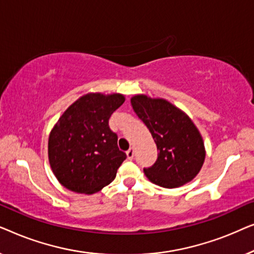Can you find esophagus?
<instances>
[{"label": "esophagus", "instance_id": "34e87169", "mask_svg": "<svg viewBox=\"0 0 254 254\" xmlns=\"http://www.w3.org/2000/svg\"><path fill=\"white\" fill-rule=\"evenodd\" d=\"M127 157H128V159H133V157H134V148H129L127 150Z\"/></svg>", "mask_w": 254, "mask_h": 254}]
</instances>
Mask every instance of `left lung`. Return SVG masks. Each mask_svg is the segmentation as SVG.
Returning a JSON list of instances; mask_svg holds the SVG:
<instances>
[{
  "instance_id": "8db88e82",
  "label": "left lung",
  "mask_w": 254,
  "mask_h": 254,
  "mask_svg": "<svg viewBox=\"0 0 254 254\" xmlns=\"http://www.w3.org/2000/svg\"><path fill=\"white\" fill-rule=\"evenodd\" d=\"M130 103L157 145L155 164L143 169L147 178L165 189H176L195 178L206 150L202 136L190 117L163 98L136 95Z\"/></svg>"
}]
</instances>
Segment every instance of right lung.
<instances>
[{
	"label": "right lung",
	"mask_w": 254,
	"mask_h": 254,
	"mask_svg": "<svg viewBox=\"0 0 254 254\" xmlns=\"http://www.w3.org/2000/svg\"><path fill=\"white\" fill-rule=\"evenodd\" d=\"M124 95L86 93L72 103L48 138V159L59 183L76 193L93 194L116 178L126 159L109 119Z\"/></svg>",
	"instance_id": "obj_1"
}]
</instances>
